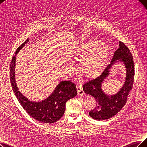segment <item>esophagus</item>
I'll list each match as a JSON object with an SVG mask.
<instances>
[{"label":"esophagus","instance_id":"esophagus-1","mask_svg":"<svg viewBox=\"0 0 147 147\" xmlns=\"http://www.w3.org/2000/svg\"><path fill=\"white\" fill-rule=\"evenodd\" d=\"M77 90L78 92V95L80 96H84L85 95V92H84L83 88L80 85L77 86Z\"/></svg>","mask_w":147,"mask_h":147}]
</instances>
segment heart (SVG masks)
I'll use <instances>...</instances> for the list:
<instances>
[{
  "instance_id": "obj_1",
  "label": "heart",
  "mask_w": 147,
  "mask_h": 147,
  "mask_svg": "<svg viewBox=\"0 0 147 147\" xmlns=\"http://www.w3.org/2000/svg\"><path fill=\"white\" fill-rule=\"evenodd\" d=\"M107 52L99 40L87 41L80 44L72 51V57L80 62L78 70L84 77L91 78L102 72Z\"/></svg>"
}]
</instances>
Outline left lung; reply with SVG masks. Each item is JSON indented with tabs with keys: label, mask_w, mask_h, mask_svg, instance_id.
<instances>
[{
	"label": "left lung",
	"mask_w": 147,
	"mask_h": 147,
	"mask_svg": "<svg viewBox=\"0 0 147 147\" xmlns=\"http://www.w3.org/2000/svg\"><path fill=\"white\" fill-rule=\"evenodd\" d=\"M118 61H122L125 64L127 72L126 81L118 93L114 96H108L102 91L101 84L109 74V69ZM134 77L133 57L128 47L124 43L119 42V47L115 52L111 63L98 77L88 80L83 86L84 92L95 98L97 103L95 108L89 111L90 117L98 121L105 120L118 113L127 102L128 93L133 86Z\"/></svg>",
	"instance_id": "obj_1"
}]
</instances>
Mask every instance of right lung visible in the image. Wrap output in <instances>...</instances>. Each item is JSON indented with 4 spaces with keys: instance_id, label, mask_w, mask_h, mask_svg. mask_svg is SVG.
Instances as JSON below:
<instances>
[{
    "instance_id": "obj_1",
    "label": "right lung",
    "mask_w": 147,
    "mask_h": 147,
    "mask_svg": "<svg viewBox=\"0 0 147 147\" xmlns=\"http://www.w3.org/2000/svg\"><path fill=\"white\" fill-rule=\"evenodd\" d=\"M29 42L28 38L16 52L10 64V80L13 90L23 108L31 117L43 123L52 124L59 120L64 115L66 103L77 95L76 85L70 81H62L54 91L46 99L40 102L29 101L19 91L15 80L16 55L25 45Z\"/></svg>"
}]
</instances>
